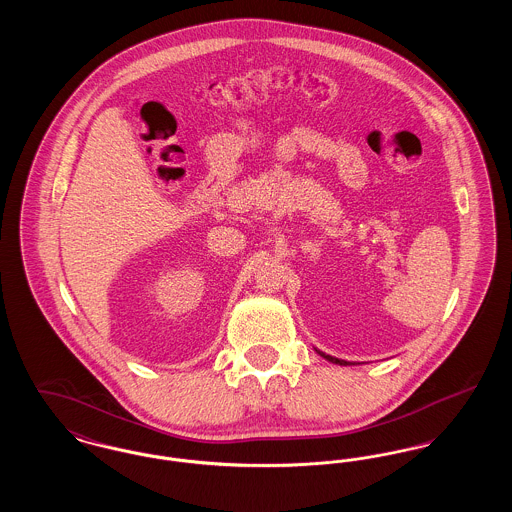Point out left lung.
Segmentation results:
<instances>
[{
	"label": "left lung",
	"mask_w": 512,
	"mask_h": 512,
	"mask_svg": "<svg viewBox=\"0 0 512 512\" xmlns=\"http://www.w3.org/2000/svg\"><path fill=\"white\" fill-rule=\"evenodd\" d=\"M318 355L320 357H324L326 361H330V363H336V365H349L347 361H341V359H336V357H330V355H326V353H322V351H318Z\"/></svg>",
	"instance_id": "obj_1"
}]
</instances>
